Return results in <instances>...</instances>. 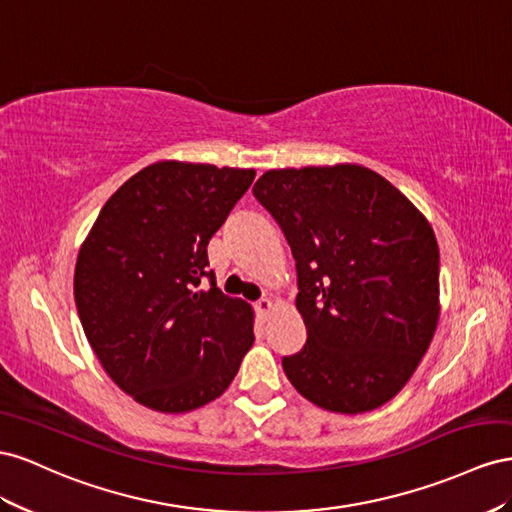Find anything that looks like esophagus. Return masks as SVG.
Wrapping results in <instances>:
<instances>
[{"instance_id": "obj_1", "label": "esophagus", "mask_w": 512, "mask_h": 512, "mask_svg": "<svg viewBox=\"0 0 512 512\" xmlns=\"http://www.w3.org/2000/svg\"><path fill=\"white\" fill-rule=\"evenodd\" d=\"M274 309V304H272V300L270 298H261V300H257L255 302V311H257V315L259 317H268V313Z\"/></svg>"}]
</instances>
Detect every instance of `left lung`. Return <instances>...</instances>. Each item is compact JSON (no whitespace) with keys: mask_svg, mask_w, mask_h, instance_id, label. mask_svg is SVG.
I'll use <instances>...</instances> for the list:
<instances>
[{"mask_svg":"<svg viewBox=\"0 0 512 512\" xmlns=\"http://www.w3.org/2000/svg\"><path fill=\"white\" fill-rule=\"evenodd\" d=\"M296 259L306 343L283 358L304 399L362 414L397 394L440 317V248L429 221L360 165L272 169L253 186Z\"/></svg>","mask_w":512,"mask_h":512,"instance_id":"1","label":"left lung"}]
</instances>
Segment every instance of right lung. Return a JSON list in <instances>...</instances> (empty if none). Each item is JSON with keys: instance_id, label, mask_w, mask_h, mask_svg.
Returning <instances> with one entry per match:
<instances>
[{"instance_id": "obj_1", "label": "right lung", "mask_w": 512, "mask_h": 512, "mask_svg": "<svg viewBox=\"0 0 512 512\" xmlns=\"http://www.w3.org/2000/svg\"><path fill=\"white\" fill-rule=\"evenodd\" d=\"M253 180V169L154 163L111 195L81 246L85 337L150 410L182 414L221 397L255 341L253 309L225 296L208 268L210 238Z\"/></svg>"}]
</instances>
